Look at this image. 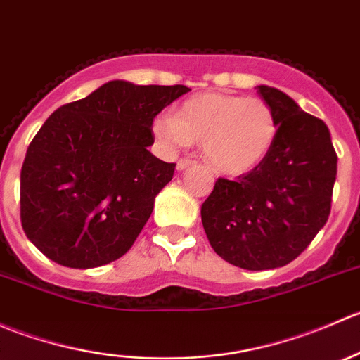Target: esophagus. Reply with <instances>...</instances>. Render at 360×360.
Wrapping results in <instances>:
<instances>
[{
	"label": "esophagus",
	"mask_w": 360,
	"mask_h": 360,
	"mask_svg": "<svg viewBox=\"0 0 360 360\" xmlns=\"http://www.w3.org/2000/svg\"><path fill=\"white\" fill-rule=\"evenodd\" d=\"M195 160H190V158H181L179 162H177V170H186V169H190V167H193L195 165Z\"/></svg>",
	"instance_id": "1"
}]
</instances>
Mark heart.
Instances as JSON below:
<instances>
[{
  "mask_svg": "<svg viewBox=\"0 0 360 360\" xmlns=\"http://www.w3.org/2000/svg\"><path fill=\"white\" fill-rule=\"evenodd\" d=\"M274 108L259 97L198 94L176 116L162 115L153 134L169 150L202 144L207 162L224 176H244L266 160L277 141Z\"/></svg>",
  "mask_w": 360,
  "mask_h": 360,
  "instance_id": "obj_1",
  "label": "heart"
}]
</instances>
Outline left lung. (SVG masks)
<instances>
[{"mask_svg":"<svg viewBox=\"0 0 360 360\" xmlns=\"http://www.w3.org/2000/svg\"><path fill=\"white\" fill-rule=\"evenodd\" d=\"M274 108L277 141L266 160L237 181L219 177L202 203L210 245L244 270H271L296 259L331 212L338 157L328 125L281 90L259 85Z\"/></svg>","mask_w":360,"mask_h":360,"instance_id":"8db88e82","label":"left lung"}]
</instances>
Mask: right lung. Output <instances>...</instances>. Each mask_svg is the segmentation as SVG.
<instances>
[{"mask_svg":"<svg viewBox=\"0 0 360 360\" xmlns=\"http://www.w3.org/2000/svg\"><path fill=\"white\" fill-rule=\"evenodd\" d=\"M186 92L115 79L49 116L20 170L22 228L49 259L85 270L132 248L176 169L148 151L153 120Z\"/></svg>","mask_w":360,"mask_h":360,"instance_id":"right-lung-1","label":"right lung"}]
</instances>
